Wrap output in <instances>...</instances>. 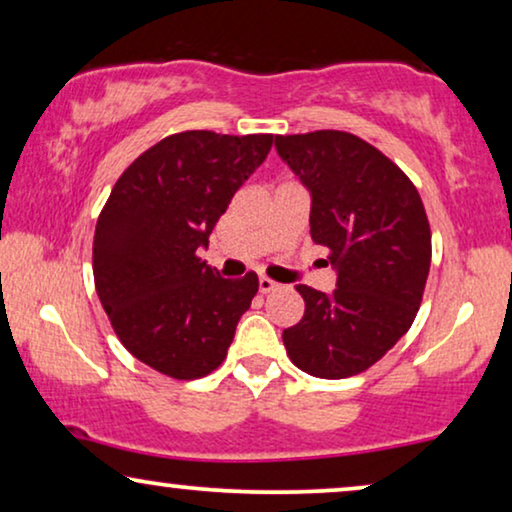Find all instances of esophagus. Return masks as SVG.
<instances>
[{"label": "esophagus", "mask_w": 512, "mask_h": 512, "mask_svg": "<svg viewBox=\"0 0 512 512\" xmlns=\"http://www.w3.org/2000/svg\"><path fill=\"white\" fill-rule=\"evenodd\" d=\"M277 289V284L272 282V279H268V277H258V291L261 293H270V291H275Z\"/></svg>", "instance_id": "esophagus-1"}]
</instances>
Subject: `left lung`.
Segmentation results:
<instances>
[{"mask_svg": "<svg viewBox=\"0 0 512 512\" xmlns=\"http://www.w3.org/2000/svg\"><path fill=\"white\" fill-rule=\"evenodd\" d=\"M310 193V235L331 251V293L298 284L305 314L282 333L307 375L342 380L408 333L431 265V230L412 181L375 146L340 130L275 137Z\"/></svg>", "mask_w": 512, "mask_h": 512, "instance_id": "1", "label": "left lung"}]
</instances>
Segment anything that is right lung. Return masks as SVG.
Returning <instances> with one entry per match:
<instances>
[{
    "label": "right lung",
    "mask_w": 512,
    "mask_h": 512,
    "mask_svg": "<svg viewBox=\"0 0 512 512\" xmlns=\"http://www.w3.org/2000/svg\"><path fill=\"white\" fill-rule=\"evenodd\" d=\"M270 146L272 135L165 137L121 174L97 219V296L123 347L158 373L195 380L226 359L258 277L223 279L198 249Z\"/></svg>",
    "instance_id": "1"
}]
</instances>
